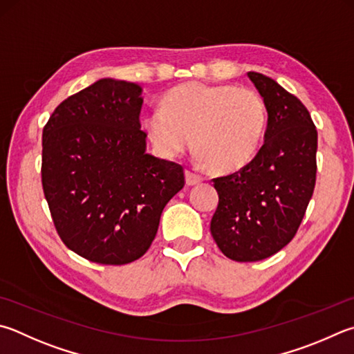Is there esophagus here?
I'll return each mask as SVG.
<instances>
[{"label":"esophagus","mask_w":354,"mask_h":354,"mask_svg":"<svg viewBox=\"0 0 354 354\" xmlns=\"http://www.w3.org/2000/svg\"><path fill=\"white\" fill-rule=\"evenodd\" d=\"M203 181V178L199 176V175H195V173H192V171H185V184L187 185H196V184H199Z\"/></svg>","instance_id":"34e87169"}]
</instances>
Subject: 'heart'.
<instances>
[{"mask_svg":"<svg viewBox=\"0 0 354 354\" xmlns=\"http://www.w3.org/2000/svg\"><path fill=\"white\" fill-rule=\"evenodd\" d=\"M261 95L235 85L183 83L145 115L144 127L156 149L176 156L190 145L215 173L243 169L255 156L266 128Z\"/></svg>","mask_w":354,"mask_h":354,"instance_id":"1","label":"heart"}]
</instances>
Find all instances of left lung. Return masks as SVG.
<instances>
[{
  "mask_svg": "<svg viewBox=\"0 0 354 354\" xmlns=\"http://www.w3.org/2000/svg\"><path fill=\"white\" fill-rule=\"evenodd\" d=\"M268 111L265 144L248 165L212 179L218 207L210 234L235 261H259L294 239L316 185L317 130L301 102L250 71Z\"/></svg>",
  "mask_w": 354,
  "mask_h": 354,
  "instance_id": "8db88e82",
  "label": "left lung"
}]
</instances>
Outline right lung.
Listing matches in <instances>:
<instances>
[{
  "label": "right lung",
  "mask_w": 354,
  "mask_h": 354,
  "mask_svg": "<svg viewBox=\"0 0 354 354\" xmlns=\"http://www.w3.org/2000/svg\"><path fill=\"white\" fill-rule=\"evenodd\" d=\"M142 88L100 79L55 108L43 128L41 184L66 246L100 265H127L155 240L184 169L149 155Z\"/></svg>",
  "instance_id": "add662e5"
}]
</instances>
